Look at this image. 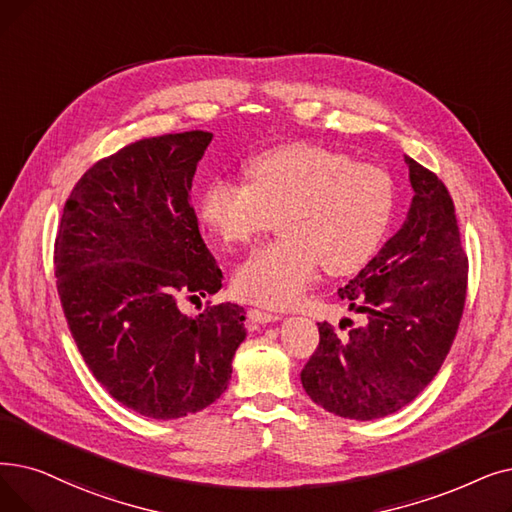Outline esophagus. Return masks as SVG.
Here are the masks:
<instances>
[{"label":"esophagus","mask_w":512,"mask_h":512,"mask_svg":"<svg viewBox=\"0 0 512 512\" xmlns=\"http://www.w3.org/2000/svg\"><path fill=\"white\" fill-rule=\"evenodd\" d=\"M249 320L255 322V324H270V322H276L280 320L278 314H272V311H265V309H249Z\"/></svg>","instance_id":"obj_1"}]
</instances>
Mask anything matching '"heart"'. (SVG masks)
I'll return each mask as SVG.
<instances>
[{
	"mask_svg": "<svg viewBox=\"0 0 512 512\" xmlns=\"http://www.w3.org/2000/svg\"><path fill=\"white\" fill-rule=\"evenodd\" d=\"M247 184L211 182L201 196L203 224L226 244H249L280 219V238L234 272L238 297L268 307L295 303L318 265L332 276L362 270L387 236L391 177L341 152L307 144L270 148L247 165Z\"/></svg>",
	"mask_w": 512,
	"mask_h": 512,
	"instance_id": "1",
	"label": "heart"
}]
</instances>
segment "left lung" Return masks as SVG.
I'll use <instances>...</instances> for the list:
<instances>
[{"instance_id": "1", "label": "left lung", "mask_w": 512, "mask_h": 512, "mask_svg": "<svg viewBox=\"0 0 512 512\" xmlns=\"http://www.w3.org/2000/svg\"><path fill=\"white\" fill-rule=\"evenodd\" d=\"M404 161L414 190L406 221L339 288L364 322L345 335L320 322L301 372L307 395L343 418L374 420L410 404L439 372L462 318L469 265L452 196L435 173Z\"/></svg>"}]
</instances>
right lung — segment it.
Masks as SVG:
<instances>
[{"label":"right lung","mask_w":512,"mask_h":512,"mask_svg":"<svg viewBox=\"0 0 512 512\" xmlns=\"http://www.w3.org/2000/svg\"><path fill=\"white\" fill-rule=\"evenodd\" d=\"M209 131L138 140L83 173L64 205L54 265L73 339L102 387L148 418L211 406L247 339L244 307L188 316L182 295L221 288L198 232L192 177Z\"/></svg>","instance_id":"obj_1"}]
</instances>
